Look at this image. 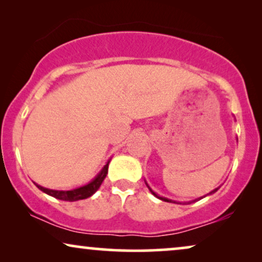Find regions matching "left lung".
Here are the masks:
<instances>
[{
  "instance_id": "1",
  "label": "left lung",
  "mask_w": 262,
  "mask_h": 262,
  "mask_svg": "<svg viewBox=\"0 0 262 262\" xmlns=\"http://www.w3.org/2000/svg\"><path fill=\"white\" fill-rule=\"evenodd\" d=\"M145 184H146V182H145ZM146 186H148V184H146ZM148 188L150 189V192H151V193H152V194L156 196V198H159V199H161V200H163V202H168V203H177V202H173V200H170V199H167V198H164V196H160V195H157V194H156V193H155V192H154V191H152V189L149 187V186H148ZM217 189H218V188H216V189H213V191H212V192H210V193H209V194H212V193H214V192H216V191H217ZM206 195H207V194H206ZM202 198H203V196H202ZM202 198H198V199H195V200H200V199H202ZM195 200H192V202H195ZM192 202H188V204H191ZM178 204H179V203H178Z\"/></svg>"
}]
</instances>
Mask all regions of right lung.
<instances>
[{
  "label": "right lung",
  "instance_id": "1",
  "mask_svg": "<svg viewBox=\"0 0 262 262\" xmlns=\"http://www.w3.org/2000/svg\"><path fill=\"white\" fill-rule=\"evenodd\" d=\"M110 161H107V163L103 166L101 171L96 175L94 178V180H92L89 184L82 186V187L75 188V189H70V191H56V189H49L45 187H41V186L37 185V187L42 191L46 194L53 196V198L60 199V200H66V202H76V200H81V199H87L89 196H92L94 193L98 191L100 186H101L102 181L105 180L107 171H108V164Z\"/></svg>",
  "mask_w": 262,
  "mask_h": 262
}]
</instances>
